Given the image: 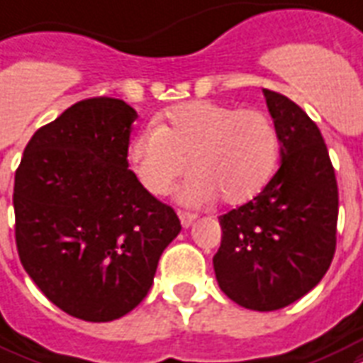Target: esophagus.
I'll return each mask as SVG.
<instances>
[{"label": "esophagus", "instance_id": "obj_1", "mask_svg": "<svg viewBox=\"0 0 363 363\" xmlns=\"http://www.w3.org/2000/svg\"><path fill=\"white\" fill-rule=\"evenodd\" d=\"M179 218H181V225L184 226V228H188V226L196 220V215L190 211H182V209H179Z\"/></svg>", "mask_w": 363, "mask_h": 363}]
</instances>
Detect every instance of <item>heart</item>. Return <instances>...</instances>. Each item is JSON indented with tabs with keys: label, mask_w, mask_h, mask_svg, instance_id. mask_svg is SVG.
Here are the masks:
<instances>
[{
	"label": "heart",
	"mask_w": 363,
	"mask_h": 363,
	"mask_svg": "<svg viewBox=\"0 0 363 363\" xmlns=\"http://www.w3.org/2000/svg\"><path fill=\"white\" fill-rule=\"evenodd\" d=\"M278 131L261 110H240L211 101L186 102L165 114L157 127H146L129 145L138 181L162 196L190 160L181 200L201 206L220 196L226 206L253 200L272 175L278 160Z\"/></svg>",
	"instance_id": "b5f03b06"
}]
</instances>
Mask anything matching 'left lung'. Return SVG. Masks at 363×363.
Instances as JSON below:
<instances>
[{"instance_id":"obj_1","label":"left lung","mask_w":363,"mask_h":363,"mask_svg":"<svg viewBox=\"0 0 363 363\" xmlns=\"http://www.w3.org/2000/svg\"><path fill=\"white\" fill-rule=\"evenodd\" d=\"M281 165L253 200L218 217L215 276L243 308L270 312L316 287L333 261L339 188L318 125L291 99L262 89Z\"/></svg>"}]
</instances>
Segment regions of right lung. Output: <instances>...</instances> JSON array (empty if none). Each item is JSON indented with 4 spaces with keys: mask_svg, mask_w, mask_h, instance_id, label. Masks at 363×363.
<instances>
[{
    "mask_svg": "<svg viewBox=\"0 0 363 363\" xmlns=\"http://www.w3.org/2000/svg\"><path fill=\"white\" fill-rule=\"evenodd\" d=\"M135 120L120 99L76 102L34 133L15 173L22 267L52 304L85 322L131 312L181 232L175 209L129 171Z\"/></svg>",
    "mask_w": 363,
    "mask_h": 363,
    "instance_id": "add662e5",
    "label": "right lung"
}]
</instances>
